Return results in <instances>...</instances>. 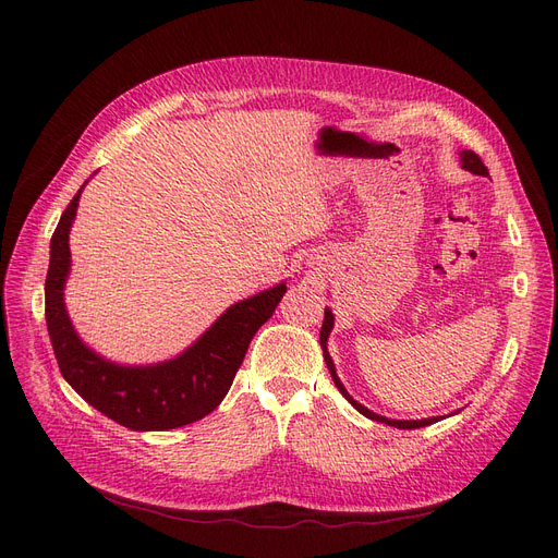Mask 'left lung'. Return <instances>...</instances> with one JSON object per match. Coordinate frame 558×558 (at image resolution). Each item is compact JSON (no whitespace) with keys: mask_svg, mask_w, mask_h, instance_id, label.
Segmentation results:
<instances>
[{"mask_svg":"<svg viewBox=\"0 0 558 558\" xmlns=\"http://www.w3.org/2000/svg\"><path fill=\"white\" fill-rule=\"evenodd\" d=\"M461 165H463V169H468V171H473V173H477V175H488V169H486V165L482 162V158L475 154V151H461ZM332 326H335V316H332V312L330 310H326V318H324V328H320V345H324V357H326V364H328V368H330V375H332V379H335V385H337V389L341 391V396L353 404L360 414H364L366 418H371V421H377V423H385V425H391V427H398V429H416V427H425V425H432V423H436L438 418H425V421H391V418H385V416H377V414H373L371 409H366L364 404H360L357 400H353L350 398V393L343 389V385H341V379L337 377V371H335V364H332V360H330V355H328V345H326V341H328V335H330V330H332Z\"/></svg>","mask_w":558,"mask_h":558,"instance_id":"obj_1","label":"left lung"}]
</instances>
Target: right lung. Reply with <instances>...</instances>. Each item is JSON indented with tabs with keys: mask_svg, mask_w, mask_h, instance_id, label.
I'll use <instances>...</instances> for the list:
<instances>
[{
	"mask_svg": "<svg viewBox=\"0 0 558 558\" xmlns=\"http://www.w3.org/2000/svg\"><path fill=\"white\" fill-rule=\"evenodd\" d=\"M81 190L53 230L45 280V316L58 368L85 402L129 429H173L208 416L226 398L251 339L271 318L287 287L278 284L234 303L192 348L171 362L137 368L110 364L81 343L63 305V284L70 271L68 238Z\"/></svg>",
	"mask_w": 558,
	"mask_h": 558,
	"instance_id": "right-lung-1",
	"label": "right lung"
}]
</instances>
